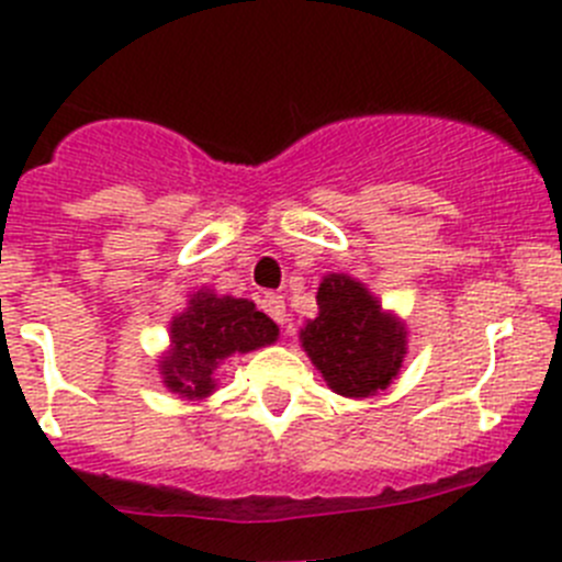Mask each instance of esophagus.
Wrapping results in <instances>:
<instances>
[{"mask_svg": "<svg viewBox=\"0 0 562 562\" xmlns=\"http://www.w3.org/2000/svg\"><path fill=\"white\" fill-rule=\"evenodd\" d=\"M263 310L271 315V318L277 321L280 326H288V315H285V299L280 296V293H266L263 296Z\"/></svg>", "mask_w": 562, "mask_h": 562, "instance_id": "1", "label": "esophagus"}]
</instances>
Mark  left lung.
<instances>
[{
	"instance_id": "1",
	"label": "left lung",
	"mask_w": 562,
	"mask_h": 562,
	"mask_svg": "<svg viewBox=\"0 0 562 562\" xmlns=\"http://www.w3.org/2000/svg\"><path fill=\"white\" fill-rule=\"evenodd\" d=\"M315 302L318 315L302 326L299 342L326 386L342 397L386 390L406 357V321L348 274H326Z\"/></svg>"
}]
</instances>
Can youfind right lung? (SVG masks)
Here are the masks:
<instances>
[{"label": "right lung", "instance_id": "right-lung-1", "mask_svg": "<svg viewBox=\"0 0 562 562\" xmlns=\"http://www.w3.org/2000/svg\"><path fill=\"white\" fill-rule=\"evenodd\" d=\"M277 335L280 326L255 302L200 288L170 321V346L159 357L161 384L183 401H203L216 392V368L227 357L271 346Z\"/></svg>", "mask_w": 562, "mask_h": 562}]
</instances>
